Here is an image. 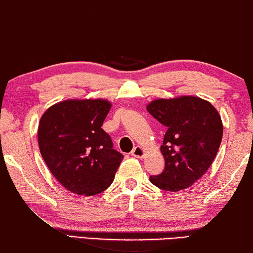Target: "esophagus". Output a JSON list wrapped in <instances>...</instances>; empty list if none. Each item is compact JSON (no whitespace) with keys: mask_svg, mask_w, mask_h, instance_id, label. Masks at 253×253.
Masks as SVG:
<instances>
[{"mask_svg":"<svg viewBox=\"0 0 253 253\" xmlns=\"http://www.w3.org/2000/svg\"><path fill=\"white\" fill-rule=\"evenodd\" d=\"M131 156L135 157V158H139V159H142L144 157V150L141 147H135L133 150L131 152Z\"/></svg>","mask_w":253,"mask_h":253,"instance_id":"34e87169","label":"esophagus"}]
</instances>
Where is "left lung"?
<instances>
[{
  "label": "left lung",
  "mask_w": 253,
  "mask_h": 253,
  "mask_svg": "<svg viewBox=\"0 0 253 253\" xmlns=\"http://www.w3.org/2000/svg\"><path fill=\"white\" fill-rule=\"evenodd\" d=\"M147 110L167 127L160 150L164 171L150 183L168 192L187 188L204 175L220 148L223 124L210 102L195 96L156 99Z\"/></svg>",
  "instance_id": "1"
}]
</instances>
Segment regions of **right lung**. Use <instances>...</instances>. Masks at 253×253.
I'll use <instances>...</instances> for the list:
<instances>
[{
	"label": "right lung",
	"instance_id": "right-lung-1",
	"mask_svg": "<svg viewBox=\"0 0 253 253\" xmlns=\"http://www.w3.org/2000/svg\"><path fill=\"white\" fill-rule=\"evenodd\" d=\"M110 109L105 99H68L49 107L40 119V154L69 192L92 196L113 183L123 155L102 129Z\"/></svg>",
	"mask_w": 253,
	"mask_h": 253
}]
</instances>
